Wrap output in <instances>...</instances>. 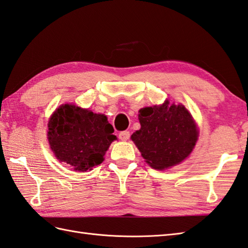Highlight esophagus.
<instances>
[{
	"mask_svg": "<svg viewBox=\"0 0 248 248\" xmlns=\"http://www.w3.org/2000/svg\"><path fill=\"white\" fill-rule=\"evenodd\" d=\"M118 136L121 140H127L130 139V132L129 131H121Z\"/></svg>",
	"mask_w": 248,
	"mask_h": 248,
	"instance_id": "obj_1",
	"label": "esophagus"
}]
</instances>
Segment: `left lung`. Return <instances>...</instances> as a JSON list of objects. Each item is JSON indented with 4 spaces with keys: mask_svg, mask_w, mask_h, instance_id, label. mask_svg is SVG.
Segmentation results:
<instances>
[{
    "mask_svg": "<svg viewBox=\"0 0 248 248\" xmlns=\"http://www.w3.org/2000/svg\"><path fill=\"white\" fill-rule=\"evenodd\" d=\"M139 120L140 129L131 139L155 170L179 164L196 144V124L183 105L166 101L160 107L141 108Z\"/></svg>",
    "mask_w": 248,
    "mask_h": 248,
    "instance_id": "left-lung-1",
    "label": "left lung"
}]
</instances>
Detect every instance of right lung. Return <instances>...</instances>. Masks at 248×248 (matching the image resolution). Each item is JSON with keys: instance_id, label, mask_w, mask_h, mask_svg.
Segmentation results:
<instances>
[{"instance_id": "add662e5", "label": "right lung", "mask_w": 248, "mask_h": 248, "mask_svg": "<svg viewBox=\"0 0 248 248\" xmlns=\"http://www.w3.org/2000/svg\"><path fill=\"white\" fill-rule=\"evenodd\" d=\"M48 127L49 144L57 160L76 171L101 164L105 151L116 140L107 116L71 104L57 108Z\"/></svg>"}]
</instances>
